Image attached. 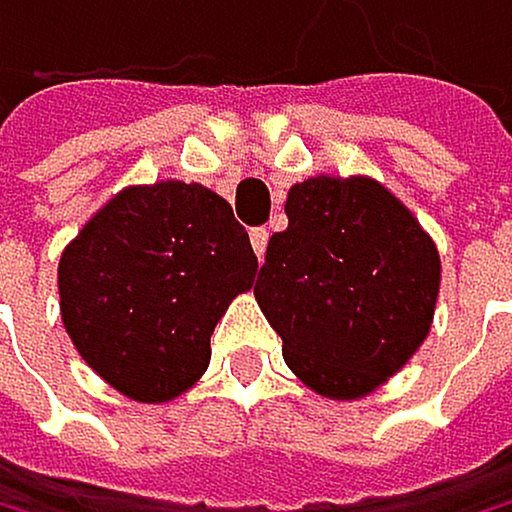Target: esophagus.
<instances>
[{"label":"esophagus","instance_id":"obj_1","mask_svg":"<svg viewBox=\"0 0 512 512\" xmlns=\"http://www.w3.org/2000/svg\"><path fill=\"white\" fill-rule=\"evenodd\" d=\"M250 243H253L256 256L262 259V256H266V246H269V230L266 227H256L253 234H250Z\"/></svg>","mask_w":512,"mask_h":512}]
</instances>
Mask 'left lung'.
<instances>
[{"label":"left lung","instance_id":"8db88e82","mask_svg":"<svg viewBox=\"0 0 512 512\" xmlns=\"http://www.w3.org/2000/svg\"><path fill=\"white\" fill-rule=\"evenodd\" d=\"M253 295L282 356L307 388L359 401L430 336L439 250L394 192L372 176H311L285 198Z\"/></svg>","mask_w":512,"mask_h":512}]
</instances>
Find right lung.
Masks as SVG:
<instances>
[{"instance_id": "1", "label": "right lung", "mask_w": 512, "mask_h": 512, "mask_svg": "<svg viewBox=\"0 0 512 512\" xmlns=\"http://www.w3.org/2000/svg\"><path fill=\"white\" fill-rule=\"evenodd\" d=\"M253 278L250 237L217 192L179 179L127 185L63 246V330L105 385L169 404L205 375L217 320Z\"/></svg>"}]
</instances>
